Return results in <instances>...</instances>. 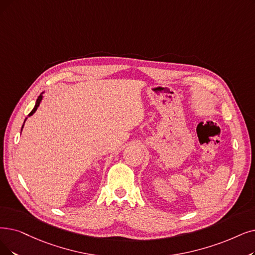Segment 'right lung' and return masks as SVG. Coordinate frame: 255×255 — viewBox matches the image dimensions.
Returning a JSON list of instances; mask_svg holds the SVG:
<instances>
[{"mask_svg":"<svg viewBox=\"0 0 255 255\" xmlns=\"http://www.w3.org/2000/svg\"><path fill=\"white\" fill-rule=\"evenodd\" d=\"M40 100H42V95H39L38 97H37V99H36V103H35V106H34V108H33V110L31 111V112H30V114L28 115V116H31L33 113H34V112L37 110V108H38V106H39V104H40ZM27 119V118H26ZM26 119H25V121H26ZM23 127H24V125H23ZM22 127V128H23Z\"/></svg>","mask_w":255,"mask_h":255,"instance_id":"right-lung-1","label":"right lung"}]
</instances>
